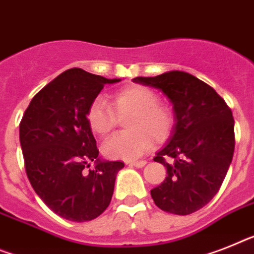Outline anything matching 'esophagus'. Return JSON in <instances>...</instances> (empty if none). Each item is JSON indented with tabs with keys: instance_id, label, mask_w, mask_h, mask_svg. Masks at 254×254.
<instances>
[{
	"instance_id": "esophagus-1",
	"label": "esophagus",
	"mask_w": 254,
	"mask_h": 254,
	"mask_svg": "<svg viewBox=\"0 0 254 254\" xmlns=\"http://www.w3.org/2000/svg\"><path fill=\"white\" fill-rule=\"evenodd\" d=\"M127 165L129 166H133V167H137V169H141L146 165L145 161H131V162H127Z\"/></svg>"
}]
</instances>
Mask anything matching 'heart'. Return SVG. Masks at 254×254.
<instances>
[{
    "instance_id": "obj_1",
    "label": "heart",
    "mask_w": 254,
    "mask_h": 254,
    "mask_svg": "<svg viewBox=\"0 0 254 254\" xmlns=\"http://www.w3.org/2000/svg\"><path fill=\"white\" fill-rule=\"evenodd\" d=\"M113 109L102 98H96L87 112V122L94 133L106 136L119 118L127 117L128 131L112 136L102 145V153L110 160H133L156 142L169 139L174 127L173 113L158 104V96L144 85H129L112 98Z\"/></svg>"
}]
</instances>
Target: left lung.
Segmentation results:
<instances>
[{"instance_id":"8db88e82","label":"left lung","mask_w":254,"mask_h":254,"mask_svg":"<svg viewBox=\"0 0 254 254\" xmlns=\"http://www.w3.org/2000/svg\"><path fill=\"white\" fill-rule=\"evenodd\" d=\"M132 81L156 88L173 105L171 136L153 158L167 170L166 179L150 190L154 204L171 214L194 213L217 194L232 161L231 109L210 85L184 71ZM167 156L173 163L164 161Z\"/></svg>"}]
</instances>
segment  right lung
I'll return each mask as SVG.
<instances>
[{"instance_id":"right-lung-1","label":"right lung","mask_w":254,"mask_h":254,"mask_svg":"<svg viewBox=\"0 0 254 254\" xmlns=\"http://www.w3.org/2000/svg\"><path fill=\"white\" fill-rule=\"evenodd\" d=\"M106 79L81 68H70L52 80L29 102L19 126L26 173L41 200L60 217L92 221L112 201L119 161H105L87 122V112ZM94 170L84 171L89 161Z\"/></svg>"}]
</instances>
